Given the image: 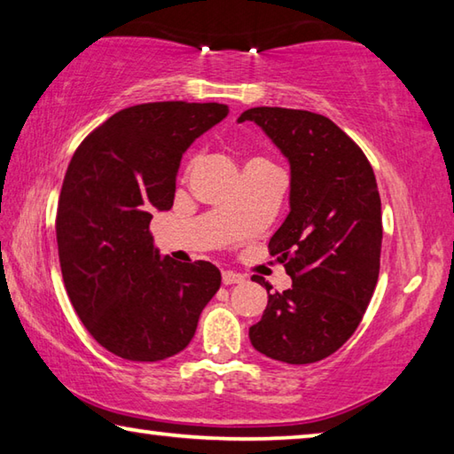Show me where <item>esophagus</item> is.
Wrapping results in <instances>:
<instances>
[{
    "instance_id": "obj_1",
    "label": "esophagus",
    "mask_w": 454,
    "mask_h": 454,
    "mask_svg": "<svg viewBox=\"0 0 454 454\" xmlns=\"http://www.w3.org/2000/svg\"><path fill=\"white\" fill-rule=\"evenodd\" d=\"M244 279H246V278H244L242 274H236V271H232V270H226V271H222V282H224V286L242 284Z\"/></svg>"
}]
</instances>
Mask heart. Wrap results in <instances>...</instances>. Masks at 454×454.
I'll return each mask as SVG.
<instances>
[{
  "mask_svg": "<svg viewBox=\"0 0 454 454\" xmlns=\"http://www.w3.org/2000/svg\"><path fill=\"white\" fill-rule=\"evenodd\" d=\"M192 162H194V159H191V164H188V167H192Z\"/></svg>",
  "mask_w": 454,
  "mask_h": 454,
  "instance_id": "heart-1",
  "label": "heart"
}]
</instances>
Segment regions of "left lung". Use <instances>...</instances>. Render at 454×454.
Listing matches in <instances>:
<instances>
[{
	"instance_id": "1",
	"label": "left lung",
	"mask_w": 454,
	"mask_h": 454,
	"mask_svg": "<svg viewBox=\"0 0 454 454\" xmlns=\"http://www.w3.org/2000/svg\"><path fill=\"white\" fill-rule=\"evenodd\" d=\"M254 121L290 162V214L270 240L292 287L270 294L254 349L282 364L332 356L356 332L381 260V199L364 151L324 114L254 106ZM258 282V279H255Z\"/></svg>"
}]
</instances>
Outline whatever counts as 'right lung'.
I'll use <instances>...</instances> for the list:
<instances>
[{
  "label": "right lung",
  "instance_id": "right-lung-1",
  "mask_svg": "<svg viewBox=\"0 0 454 454\" xmlns=\"http://www.w3.org/2000/svg\"><path fill=\"white\" fill-rule=\"evenodd\" d=\"M220 103L162 101L114 113L73 154L57 206L65 287L87 332L129 361H162L194 337L222 276L154 248L153 212L175 202L180 159L226 119Z\"/></svg>",
  "mask_w": 454,
  "mask_h": 454
}]
</instances>
